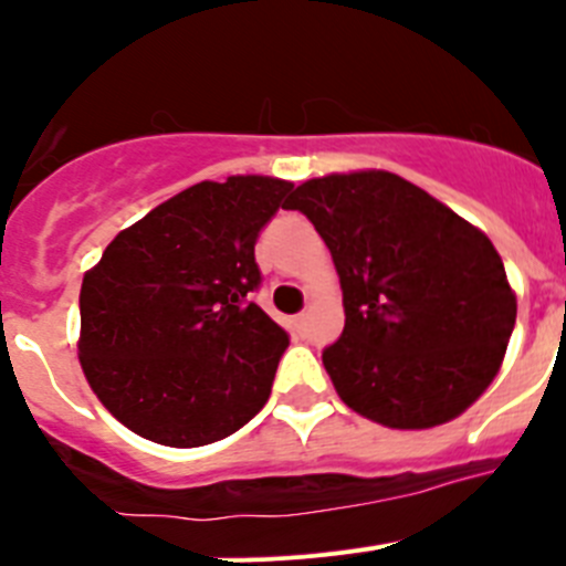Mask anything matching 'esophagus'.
Masks as SVG:
<instances>
[{
  "label": "esophagus",
  "mask_w": 566,
  "mask_h": 566,
  "mask_svg": "<svg viewBox=\"0 0 566 566\" xmlns=\"http://www.w3.org/2000/svg\"><path fill=\"white\" fill-rule=\"evenodd\" d=\"M294 323H297V326H300V328L306 326V312H303V314H297V317H294Z\"/></svg>",
  "instance_id": "obj_1"
}]
</instances>
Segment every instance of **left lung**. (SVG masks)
Instances as JSON below:
<instances>
[{
    "instance_id": "left-lung-1",
    "label": "left lung",
    "mask_w": 566,
    "mask_h": 566,
    "mask_svg": "<svg viewBox=\"0 0 566 566\" xmlns=\"http://www.w3.org/2000/svg\"><path fill=\"white\" fill-rule=\"evenodd\" d=\"M286 209L306 214L337 266L345 328L323 365L352 411L433 428L482 397L516 326L488 234L382 169L312 178Z\"/></svg>"
}]
</instances>
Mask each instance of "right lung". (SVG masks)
<instances>
[{
    "mask_svg": "<svg viewBox=\"0 0 566 566\" xmlns=\"http://www.w3.org/2000/svg\"><path fill=\"white\" fill-rule=\"evenodd\" d=\"M292 187L266 175L195 184L115 234L84 274L78 359L133 433L198 448L266 405L289 334L252 303L254 243Z\"/></svg>",
    "mask_w": 566,
    "mask_h": 566,
    "instance_id": "1",
    "label": "right lung"
}]
</instances>
